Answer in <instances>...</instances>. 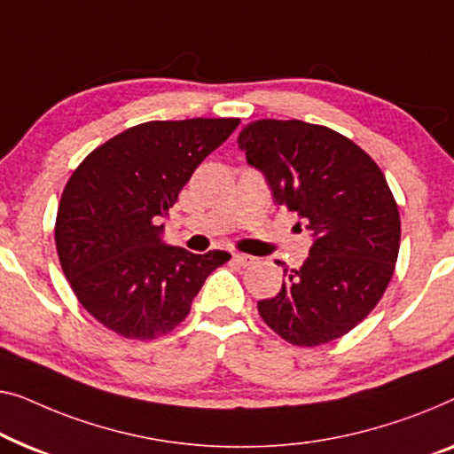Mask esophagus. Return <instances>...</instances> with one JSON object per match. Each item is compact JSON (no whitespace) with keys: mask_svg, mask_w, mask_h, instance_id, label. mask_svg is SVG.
<instances>
[{"mask_svg":"<svg viewBox=\"0 0 454 454\" xmlns=\"http://www.w3.org/2000/svg\"><path fill=\"white\" fill-rule=\"evenodd\" d=\"M233 262H238L239 266H252L254 262H255V258L254 255H247V254H233Z\"/></svg>","mask_w":454,"mask_h":454,"instance_id":"obj_1","label":"esophagus"}]
</instances>
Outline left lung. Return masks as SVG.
<instances>
[{
  "instance_id": "1",
  "label": "left lung",
  "mask_w": 454,
  "mask_h": 454,
  "mask_svg": "<svg viewBox=\"0 0 454 454\" xmlns=\"http://www.w3.org/2000/svg\"><path fill=\"white\" fill-rule=\"evenodd\" d=\"M239 147L313 235L303 266L285 268L280 293L258 303L260 317L293 346L346 336L395 272L402 221L383 172L348 137L303 121L249 122Z\"/></svg>"
}]
</instances>
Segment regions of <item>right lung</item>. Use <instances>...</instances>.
Masks as SVG:
<instances>
[{
  "instance_id": "add662e5",
  "label": "right lung",
  "mask_w": 454,
  "mask_h": 454,
  "mask_svg": "<svg viewBox=\"0 0 454 454\" xmlns=\"http://www.w3.org/2000/svg\"><path fill=\"white\" fill-rule=\"evenodd\" d=\"M239 118L149 121L96 147L65 184L55 221L63 274L91 317L127 340L166 336L231 254L168 246L157 221Z\"/></svg>"
}]
</instances>
